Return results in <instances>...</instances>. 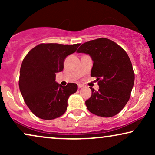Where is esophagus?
Listing matches in <instances>:
<instances>
[{
  "label": "esophagus",
  "instance_id": "34e87169",
  "mask_svg": "<svg viewBox=\"0 0 155 155\" xmlns=\"http://www.w3.org/2000/svg\"><path fill=\"white\" fill-rule=\"evenodd\" d=\"M78 88L80 89V88H82L83 86H82V84H78Z\"/></svg>",
  "mask_w": 155,
  "mask_h": 155
}]
</instances>
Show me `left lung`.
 Segmentation results:
<instances>
[{"instance_id":"obj_1","label":"left lung","mask_w":155,"mask_h":155,"mask_svg":"<svg viewBox=\"0 0 155 155\" xmlns=\"http://www.w3.org/2000/svg\"><path fill=\"white\" fill-rule=\"evenodd\" d=\"M77 52L91 57V76L99 81L98 92L90 87L92 96L85 101L87 109L101 117L116 115L128 102L134 84V72L128 54L117 44L106 38L85 42Z\"/></svg>"}]
</instances>
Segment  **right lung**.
I'll list each match as a JSON object with an SVG mask.
<instances>
[{
    "mask_svg": "<svg viewBox=\"0 0 155 155\" xmlns=\"http://www.w3.org/2000/svg\"><path fill=\"white\" fill-rule=\"evenodd\" d=\"M79 46L41 44L25 56L20 68L19 87L25 102L37 117L52 120L66 111L69 97L77 92L78 85H61L55 81L56 73L63 71L65 57L75 53Z\"/></svg>",
    "mask_w": 155,
    "mask_h": 155,
    "instance_id": "1",
    "label": "right lung"
}]
</instances>
